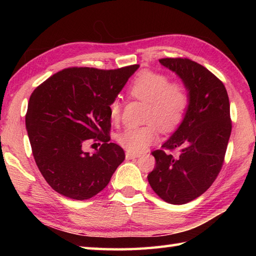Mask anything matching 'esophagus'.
<instances>
[{
    "label": "esophagus",
    "instance_id": "obj_1",
    "mask_svg": "<svg viewBox=\"0 0 256 256\" xmlns=\"http://www.w3.org/2000/svg\"><path fill=\"white\" fill-rule=\"evenodd\" d=\"M140 156V154H134V153H131V152H126V153H125L126 160H134V158H138Z\"/></svg>",
    "mask_w": 256,
    "mask_h": 256
}]
</instances>
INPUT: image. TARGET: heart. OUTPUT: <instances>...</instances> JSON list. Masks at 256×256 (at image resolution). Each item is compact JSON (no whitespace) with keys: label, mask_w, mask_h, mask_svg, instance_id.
I'll return each mask as SVG.
<instances>
[{"label":"heart","mask_w":256,"mask_h":256,"mask_svg":"<svg viewBox=\"0 0 256 256\" xmlns=\"http://www.w3.org/2000/svg\"><path fill=\"white\" fill-rule=\"evenodd\" d=\"M128 94L146 103L145 121L150 122L143 126L126 128L116 135L118 145L131 153H142L155 142L158 138L156 124L165 133L176 130L182 122L189 106V94L182 82L170 81L165 74L153 70L146 69L138 74L128 86ZM120 102L114 100L110 104L113 123L120 120Z\"/></svg>","instance_id":"heart-1"}]
</instances>
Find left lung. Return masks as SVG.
Segmentation results:
<instances>
[{
  "instance_id": "8db88e82",
  "label": "left lung",
  "mask_w": 256,
  "mask_h": 256,
  "mask_svg": "<svg viewBox=\"0 0 256 256\" xmlns=\"http://www.w3.org/2000/svg\"><path fill=\"white\" fill-rule=\"evenodd\" d=\"M188 90L189 106L182 124L162 150L152 152L156 164L148 182L160 198L172 204H187L202 194L224 165L232 123L230 102L222 81L188 58H162ZM164 149H179L176 158Z\"/></svg>"
}]
</instances>
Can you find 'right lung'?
I'll list each match as a JSON object with an SVG mask.
<instances>
[{
  "label": "right lung",
  "instance_id": "add662e5",
  "mask_svg": "<svg viewBox=\"0 0 256 256\" xmlns=\"http://www.w3.org/2000/svg\"><path fill=\"white\" fill-rule=\"evenodd\" d=\"M138 64L102 70L72 67L52 74L32 91L25 122L38 170L64 197L86 200L106 187L124 150L110 143V104ZM89 140L102 144L94 154Z\"/></svg>",
  "mask_w": 256,
  "mask_h": 256
}]
</instances>
